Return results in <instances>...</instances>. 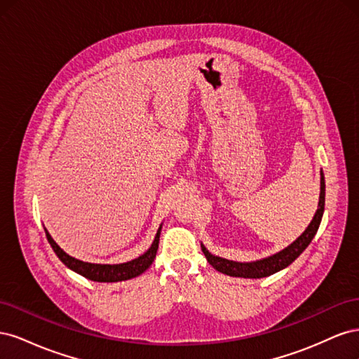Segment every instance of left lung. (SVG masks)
I'll return each instance as SVG.
<instances>
[{
	"instance_id": "obj_1",
	"label": "left lung",
	"mask_w": 359,
	"mask_h": 359,
	"mask_svg": "<svg viewBox=\"0 0 359 359\" xmlns=\"http://www.w3.org/2000/svg\"><path fill=\"white\" fill-rule=\"evenodd\" d=\"M323 208H325V180H323V173L320 172V198H319V208L314 214L311 223L309 224V227L304 233L298 238L297 241H293L289 247H286L285 250H281L280 253L269 256L266 259L262 260H256V262H250V264H240V262H233V260H227V259H222L212 256L208 250H206L202 245V252L208 260L210 265L214 266L217 271H220L223 274L232 276V277H244V278H262V277H268L271 274L277 273V271L286 268L287 265H290L293 260H295L304 250L309 247V244L311 243L313 236L316 235L319 224L322 220L323 215Z\"/></svg>"
}]
</instances>
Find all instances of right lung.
<instances>
[{
	"mask_svg": "<svg viewBox=\"0 0 359 359\" xmlns=\"http://www.w3.org/2000/svg\"><path fill=\"white\" fill-rule=\"evenodd\" d=\"M160 231L161 226L158 227L156 240L148 248V252H145L142 256H139L130 262L126 264H118V265H100V264H88V262H82V260L74 259L72 256H69L66 252H62L60 248V245L52 240V236L49 235V232L45 229L46 232V238L50 244V247L53 248V252L57 253V256L60 257L61 262L69 266L70 269H73L74 273H78L81 276H83L85 278L93 280V281H99V283H114V281H123V280H128L137 277L147 271L149 268V265L154 262L156 259V253L158 248V240H160Z\"/></svg>",
	"mask_w": 359,
	"mask_h": 359,
	"instance_id": "right-lung-1",
	"label": "right lung"
}]
</instances>
